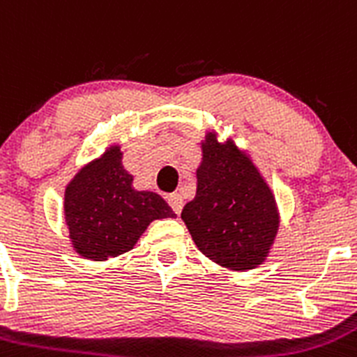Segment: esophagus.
Segmentation results:
<instances>
[{"label":"esophagus","instance_id":"obj_1","mask_svg":"<svg viewBox=\"0 0 357 357\" xmlns=\"http://www.w3.org/2000/svg\"><path fill=\"white\" fill-rule=\"evenodd\" d=\"M169 206L172 208V211L176 213V215H179L183 209V197L179 194H172L169 195Z\"/></svg>","mask_w":357,"mask_h":357}]
</instances>
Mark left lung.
Masks as SVG:
<instances>
[{
	"instance_id": "obj_1",
	"label": "left lung",
	"mask_w": 357,
	"mask_h": 357,
	"mask_svg": "<svg viewBox=\"0 0 357 357\" xmlns=\"http://www.w3.org/2000/svg\"><path fill=\"white\" fill-rule=\"evenodd\" d=\"M183 222L206 257L234 271L261 264L278 231L275 197L262 176L232 142L206 135L197 194Z\"/></svg>"
}]
</instances>
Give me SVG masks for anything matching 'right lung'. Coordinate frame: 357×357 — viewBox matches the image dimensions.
Returning a JSON list of instances; mask_svg holds the SVG:
<instances>
[{"label": "right lung", "mask_w": 357, "mask_h": 357, "mask_svg": "<svg viewBox=\"0 0 357 357\" xmlns=\"http://www.w3.org/2000/svg\"><path fill=\"white\" fill-rule=\"evenodd\" d=\"M118 146L72 179L65 192V218L73 248L91 261H105L133 248L149 222L174 218L153 192L132 188Z\"/></svg>", "instance_id": "add662e5"}]
</instances>
